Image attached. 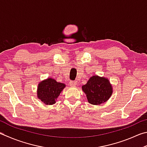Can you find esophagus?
<instances>
[{
	"instance_id": "obj_1",
	"label": "esophagus",
	"mask_w": 147,
	"mask_h": 147,
	"mask_svg": "<svg viewBox=\"0 0 147 147\" xmlns=\"http://www.w3.org/2000/svg\"><path fill=\"white\" fill-rule=\"evenodd\" d=\"M69 84H70V86H76L77 84V82L76 81H71L69 82Z\"/></svg>"
}]
</instances>
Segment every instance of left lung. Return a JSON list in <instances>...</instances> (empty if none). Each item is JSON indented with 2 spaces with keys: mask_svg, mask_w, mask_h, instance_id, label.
<instances>
[{
  "mask_svg": "<svg viewBox=\"0 0 147 147\" xmlns=\"http://www.w3.org/2000/svg\"><path fill=\"white\" fill-rule=\"evenodd\" d=\"M90 104L100 105L108 100L113 93L112 85L105 77H91L86 84L82 86Z\"/></svg>",
  "mask_w": 147,
  "mask_h": 147,
  "instance_id": "left-lung-1",
  "label": "left lung"
}]
</instances>
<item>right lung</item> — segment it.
I'll return each instance as SVG.
<instances>
[{
	"label": "right lung",
	"mask_w": 147,
	"mask_h": 147,
	"mask_svg": "<svg viewBox=\"0 0 147 147\" xmlns=\"http://www.w3.org/2000/svg\"><path fill=\"white\" fill-rule=\"evenodd\" d=\"M65 88V84L58 82L54 79L43 80L38 84V98L45 104L52 105L56 103L57 97Z\"/></svg>",
	"instance_id": "add662e5"
}]
</instances>
